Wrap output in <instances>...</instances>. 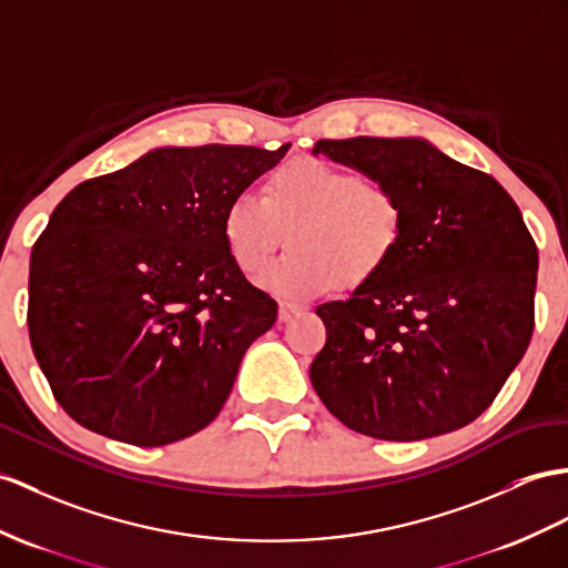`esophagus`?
Masks as SVG:
<instances>
[{
	"mask_svg": "<svg viewBox=\"0 0 568 568\" xmlns=\"http://www.w3.org/2000/svg\"><path fill=\"white\" fill-rule=\"evenodd\" d=\"M303 311H306V303H292V301H282V303H280V321H282V323L292 321L294 315H298V313H303Z\"/></svg>",
	"mask_w": 568,
	"mask_h": 568,
	"instance_id": "34e87169",
	"label": "esophagus"
}]
</instances>
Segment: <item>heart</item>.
Masks as SVG:
<instances>
[{"label":"heart","mask_w":568,"mask_h":568,"mask_svg":"<svg viewBox=\"0 0 568 568\" xmlns=\"http://www.w3.org/2000/svg\"><path fill=\"white\" fill-rule=\"evenodd\" d=\"M403 224L393 190L323 159H294L267 178L262 195L243 190L229 202L224 241L233 262L253 272L288 229L292 247L255 280L274 296L303 301L376 276L397 253Z\"/></svg>","instance_id":"b5f03b06"}]
</instances>
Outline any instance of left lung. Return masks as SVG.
Listing matches in <instances>:
<instances>
[{
    "label": "left lung",
    "instance_id": "1",
    "mask_svg": "<svg viewBox=\"0 0 568 568\" xmlns=\"http://www.w3.org/2000/svg\"><path fill=\"white\" fill-rule=\"evenodd\" d=\"M313 154L393 190L397 253L347 301L317 306L311 383L354 432L422 440L475 422L535 327L537 245L496 180L417 136L321 140Z\"/></svg>",
    "mask_w": 568,
    "mask_h": 568
}]
</instances>
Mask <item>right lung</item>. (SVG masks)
<instances>
[{"label":"right lung","instance_id":"right-lung-1","mask_svg":"<svg viewBox=\"0 0 568 568\" xmlns=\"http://www.w3.org/2000/svg\"><path fill=\"white\" fill-rule=\"evenodd\" d=\"M292 144L163 146L84 180L31 253L29 335L60 407L156 448L216 419L276 301L229 255V202Z\"/></svg>","mask_w":568,"mask_h":568}]
</instances>
